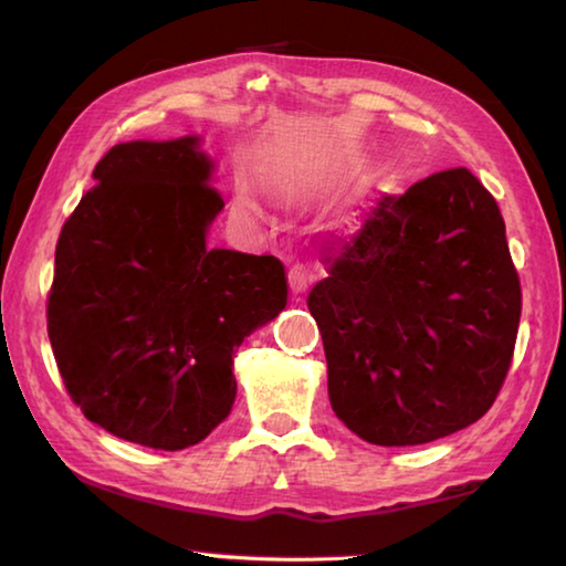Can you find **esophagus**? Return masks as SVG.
<instances>
[{
	"label": "esophagus",
	"mask_w": 566,
	"mask_h": 566,
	"mask_svg": "<svg viewBox=\"0 0 566 566\" xmlns=\"http://www.w3.org/2000/svg\"><path fill=\"white\" fill-rule=\"evenodd\" d=\"M286 276H290V290H292L294 294H302V292L306 290V286H310V282H312L310 266L300 264V262H294V264L290 266V272H286Z\"/></svg>",
	"instance_id": "34e87169"
}]
</instances>
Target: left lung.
Wrapping results in <instances>:
<instances>
[{
    "mask_svg": "<svg viewBox=\"0 0 566 566\" xmlns=\"http://www.w3.org/2000/svg\"><path fill=\"white\" fill-rule=\"evenodd\" d=\"M310 292L334 415L415 447L474 424L510 371L522 314L504 219L464 167L381 195Z\"/></svg>",
    "mask_w": 566,
    "mask_h": 566,
    "instance_id": "8db88e82",
    "label": "left lung"
}]
</instances>
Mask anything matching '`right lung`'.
I'll list each match as a JSON object with an SVG mask.
<instances>
[{
    "label": "right lung",
    "mask_w": 566,
    "mask_h": 566,
    "mask_svg": "<svg viewBox=\"0 0 566 566\" xmlns=\"http://www.w3.org/2000/svg\"><path fill=\"white\" fill-rule=\"evenodd\" d=\"M197 137L124 142L66 217L46 332L84 417L127 442L191 447L234 405L232 357L286 306L272 254L207 249L224 199Z\"/></svg>",
    "instance_id": "1"
}]
</instances>
